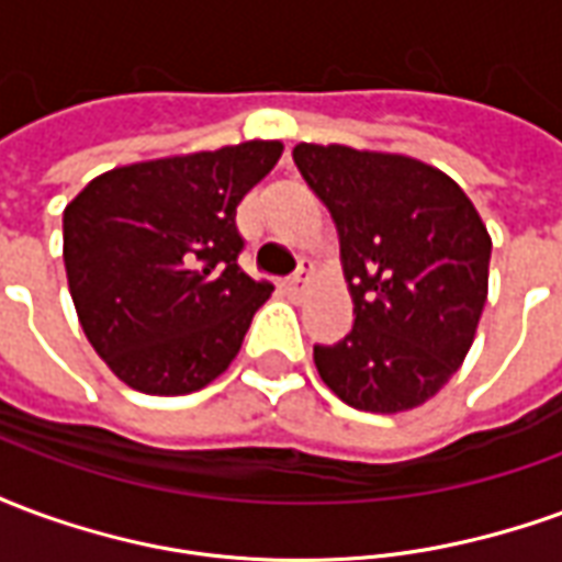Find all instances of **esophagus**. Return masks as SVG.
Listing matches in <instances>:
<instances>
[{
  "mask_svg": "<svg viewBox=\"0 0 562 562\" xmlns=\"http://www.w3.org/2000/svg\"><path fill=\"white\" fill-rule=\"evenodd\" d=\"M306 282H310V277H306V268H301L297 273H294L292 280L285 282V289H289L292 294H301L306 289Z\"/></svg>",
  "mask_w": 562,
  "mask_h": 562,
  "instance_id": "esophagus-1",
  "label": "esophagus"
}]
</instances>
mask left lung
<instances>
[{
  "label": "left lung",
  "mask_w": 562,
  "mask_h": 562,
  "mask_svg": "<svg viewBox=\"0 0 562 562\" xmlns=\"http://www.w3.org/2000/svg\"><path fill=\"white\" fill-rule=\"evenodd\" d=\"M306 186L330 210L352 330L313 346L322 382L364 413H406L458 373L487 301L491 234L467 192L434 165L297 144Z\"/></svg>",
  "instance_id": "obj_1"
}]
</instances>
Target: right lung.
Instances as JSON below:
<instances>
[{
	"label": "right lung",
	"instance_id": "add662e5",
	"mask_svg": "<svg viewBox=\"0 0 562 562\" xmlns=\"http://www.w3.org/2000/svg\"><path fill=\"white\" fill-rule=\"evenodd\" d=\"M244 140L99 173L63 213L80 328L120 382L192 394L228 370L273 285L240 270L237 204L280 161Z\"/></svg>",
	"mask_w": 562,
	"mask_h": 562
}]
</instances>
